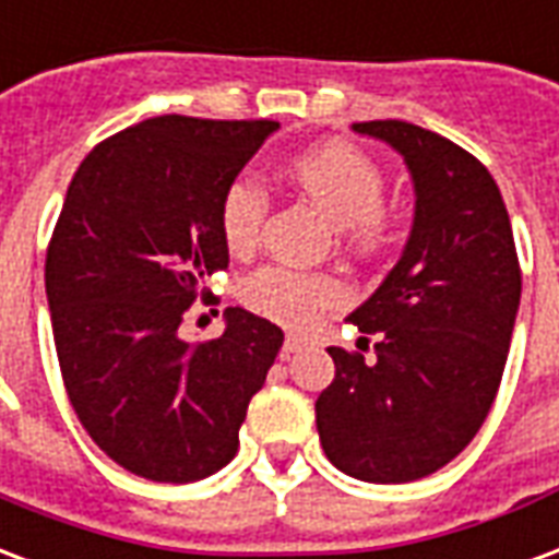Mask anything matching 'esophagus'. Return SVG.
<instances>
[{"mask_svg":"<svg viewBox=\"0 0 559 559\" xmlns=\"http://www.w3.org/2000/svg\"><path fill=\"white\" fill-rule=\"evenodd\" d=\"M305 346H308V341H305V337H299V334H287V337H284V349H281V353L293 355V353H299V349H305Z\"/></svg>","mask_w":559,"mask_h":559,"instance_id":"34e87169","label":"esophagus"}]
</instances>
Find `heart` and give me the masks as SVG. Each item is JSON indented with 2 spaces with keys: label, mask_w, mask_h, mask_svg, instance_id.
Instances as JSON below:
<instances>
[{
  "label": "heart",
  "mask_w": 559,
  "mask_h": 559,
  "mask_svg": "<svg viewBox=\"0 0 559 559\" xmlns=\"http://www.w3.org/2000/svg\"><path fill=\"white\" fill-rule=\"evenodd\" d=\"M281 177L337 227V237L361 258H376L394 242V216L382 204L388 177L373 156L349 142H325L281 163ZM266 195L237 180L218 201V237L234 258H248L260 242ZM239 301L281 325H305L322 308L346 301L349 290L332 272L258 269L239 284Z\"/></svg>",
  "instance_id": "b5f03b06"
}]
</instances>
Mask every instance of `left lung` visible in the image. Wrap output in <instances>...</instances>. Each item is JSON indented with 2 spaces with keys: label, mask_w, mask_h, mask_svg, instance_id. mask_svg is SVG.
I'll use <instances>...</instances> for the list:
<instances>
[{
  "label": "left lung",
  "mask_w": 559,
  "mask_h": 559,
  "mask_svg": "<svg viewBox=\"0 0 559 559\" xmlns=\"http://www.w3.org/2000/svg\"><path fill=\"white\" fill-rule=\"evenodd\" d=\"M353 130L406 156L415 225L382 287L349 313L364 343L376 337V361L329 346L334 379L317 400V429L343 474L412 483L456 459L489 415L522 299V266L510 213L477 156L406 121Z\"/></svg>",
  "instance_id": "obj_1"
}]
</instances>
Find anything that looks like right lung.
<instances>
[{
  "instance_id": "right-lung-1",
  "label": "right lung",
  "mask_w": 559,
  "mask_h": 559,
  "mask_svg": "<svg viewBox=\"0 0 559 559\" xmlns=\"http://www.w3.org/2000/svg\"><path fill=\"white\" fill-rule=\"evenodd\" d=\"M275 130L163 115L103 139L70 180L44 272L52 337L80 424L130 474L195 483L237 456L284 332L246 308L213 341L177 329L227 269L218 201Z\"/></svg>"
}]
</instances>
